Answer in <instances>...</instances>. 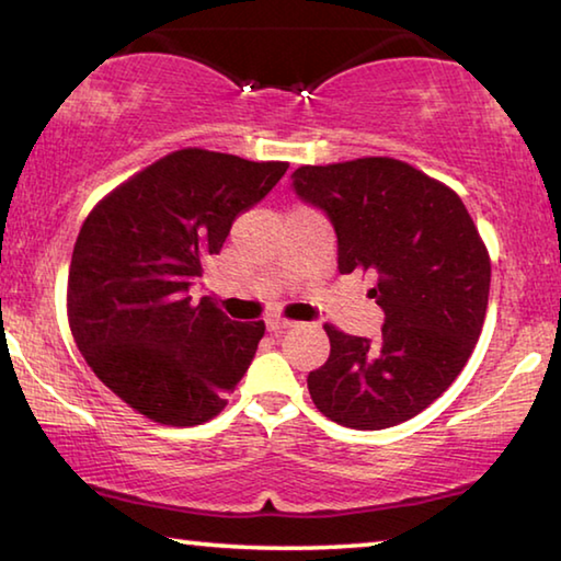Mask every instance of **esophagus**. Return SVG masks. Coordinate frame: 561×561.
<instances>
[{"mask_svg": "<svg viewBox=\"0 0 561 561\" xmlns=\"http://www.w3.org/2000/svg\"><path fill=\"white\" fill-rule=\"evenodd\" d=\"M294 321L289 319H282V317H270L267 319V329L270 331H284V329H291Z\"/></svg>", "mask_w": 561, "mask_h": 561, "instance_id": "34e87169", "label": "esophagus"}]
</instances>
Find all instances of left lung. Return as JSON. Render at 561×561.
I'll return each instance as SVG.
<instances>
[{
  "label": "left lung",
  "instance_id": "obj_1",
  "mask_svg": "<svg viewBox=\"0 0 561 561\" xmlns=\"http://www.w3.org/2000/svg\"><path fill=\"white\" fill-rule=\"evenodd\" d=\"M291 187L329 217L339 272H368L381 339L324 327L331 354L307 383L321 413L354 431L408 421L468 364L485 321L490 257L448 185L393 158L301 165Z\"/></svg>",
  "mask_w": 561,
  "mask_h": 561
}]
</instances>
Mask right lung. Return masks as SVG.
I'll return each instance as SVG.
<instances>
[{"label": "right lung", "mask_w": 561, "mask_h": 561, "mask_svg": "<svg viewBox=\"0 0 561 561\" xmlns=\"http://www.w3.org/2000/svg\"><path fill=\"white\" fill-rule=\"evenodd\" d=\"M289 163L175 150L93 207L73 244L69 327L91 371L163 425H201L250 368L264 321L240 324L190 287L232 222Z\"/></svg>", "instance_id": "right-lung-1"}]
</instances>
